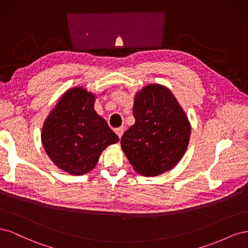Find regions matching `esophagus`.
<instances>
[{
    "instance_id": "esophagus-1",
    "label": "esophagus",
    "mask_w": 248,
    "mask_h": 248,
    "mask_svg": "<svg viewBox=\"0 0 248 248\" xmlns=\"http://www.w3.org/2000/svg\"><path fill=\"white\" fill-rule=\"evenodd\" d=\"M115 132L117 133V136L121 139L122 138V136H123V132H124V128L123 127H119V128H117L116 130H115Z\"/></svg>"
}]
</instances>
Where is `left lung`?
<instances>
[{
    "instance_id": "obj_1",
    "label": "left lung",
    "mask_w": 248,
    "mask_h": 248,
    "mask_svg": "<svg viewBox=\"0 0 248 248\" xmlns=\"http://www.w3.org/2000/svg\"><path fill=\"white\" fill-rule=\"evenodd\" d=\"M136 123L126 130L121 147L133 170L154 177L174 168L182 158L191 126L175 96L162 85L142 88L134 97Z\"/></svg>"
}]
</instances>
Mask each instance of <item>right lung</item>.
<instances>
[{"label": "right lung", "instance_id": "obj_1", "mask_svg": "<svg viewBox=\"0 0 248 248\" xmlns=\"http://www.w3.org/2000/svg\"><path fill=\"white\" fill-rule=\"evenodd\" d=\"M96 97L82 87L66 91L44 121L41 141L51 161L80 176L92 170L101 152L119 141L107 121L94 109Z\"/></svg>", "mask_w": 248, "mask_h": 248}]
</instances>
